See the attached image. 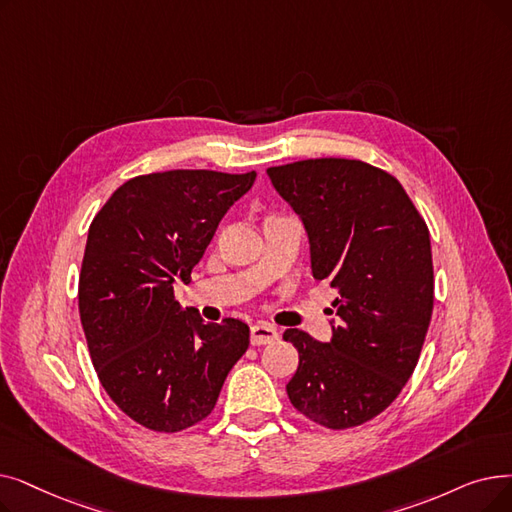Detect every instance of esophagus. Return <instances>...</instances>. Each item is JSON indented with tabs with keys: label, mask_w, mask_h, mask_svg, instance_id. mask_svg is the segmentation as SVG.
Wrapping results in <instances>:
<instances>
[{
	"label": "esophagus",
	"mask_w": 512,
	"mask_h": 512,
	"mask_svg": "<svg viewBox=\"0 0 512 512\" xmlns=\"http://www.w3.org/2000/svg\"><path fill=\"white\" fill-rule=\"evenodd\" d=\"M278 339V330L272 324L259 322L255 326H251V343L253 345H268L274 343Z\"/></svg>",
	"instance_id": "esophagus-1"
}]
</instances>
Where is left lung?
I'll list each match as a JSON object with an SVG mask.
<instances>
[{"label":"left lung","instance_id":"1","mask_svg":"<svg viewBox=\"0 0 512 512\" xmlns=\"http://www.w3.org/2000/svg\"><path fill=\"white\" fill-rule=\"evenodd\" d=\"M268 175L303 221L311 274L339 293L328 343L299 328L284 332L299 351L288 399L326 429L364 425L404 389L427 337V224L402 184L364 161L307 159Z\"/></svg>","mask_w":512,"mask_h":512}]
</instances>
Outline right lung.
I'll return each mask as SVG.
<instances>
[{
	"label": "right lung",
	"mask_w": 512,
	"mask_h": 512,
	"mask_svg": "<svg viewBox=\"0 0 512 512\" xmlns=\"http://www.w3.org/2000/svg\"><path fill=\"white\" fill-rule=\"evenodd\" d=\"M255 171L175 169L125 182L94 217L79 276V316L98 379L138 425L175 433L211 414L249 326L205 324L182 309L173 282H190L221 217Z\"/></svg>",
	"instance_id": "right-lung-1"
}]
</instances>
